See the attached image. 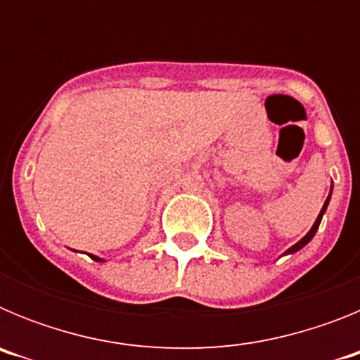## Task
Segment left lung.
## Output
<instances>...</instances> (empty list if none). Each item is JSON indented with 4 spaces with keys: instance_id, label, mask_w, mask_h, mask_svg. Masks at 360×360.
I'll return each instance as SVG.
<instances>
[{
    "instance_id": "obj_1",
    "label": "left lung",
    "mask_w": 360,
    "mask_h": 360,
    "mask_svg": "<svg viewBox=\"0 0 360 360\" xmlns=\"http://www.w3.org/2000/svg\"><path fill=\"white\" fill-rule=\"evenodd\" d=\"M328 202H330V196H328V198H326V202H324L323 209H321L319 216H317V219H316V224H314V227H311V229H310V232H308V234H307V236H304V238H303V240H301V241H297V243H295V245H294V247H290V249H288V250H287V252H288V254H290V252H297V250H299V249H303L304 245H307V243H308V241H310V240H311V238H314V234H316V231H317V229H319V224H321V218H323L324 211H326V207H328Z\"/></svg>"
}]
</instances>
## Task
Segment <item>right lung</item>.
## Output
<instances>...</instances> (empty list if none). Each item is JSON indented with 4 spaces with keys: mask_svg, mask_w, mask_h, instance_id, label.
Returning <instances> with one entry per match:
<instances>
[{
    "mask_svg": "<svg viewBox=\"0 0 360 360\" xmlns=\"http://www.w3.org/2000/svg\"><path fill=\"white\" fill-rule=\"evenodd\" d=\"M95 259V262H101V257H97V256H91Z\"/></svg>",
    "mask_w": 360,
    "mask_h": 360,
    "instance_id": "obj_1",
    "label": "right lung"
}]
</instances>
